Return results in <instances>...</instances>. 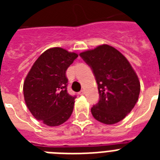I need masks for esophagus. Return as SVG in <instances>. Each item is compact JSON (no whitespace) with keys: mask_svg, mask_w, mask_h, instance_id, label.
<instances>
[{"mask_svg":"<svg viewBox=\"0 0 160 160\" xmlns=\"http://www.w3.org/2000/svg\"><path fill=\"white\" fill-rule=\"evenodd\" d=\"M79 95H85V91H84V90H80V92H79Z\"/></svg>","mask_w":160,"mask_h":160,"instance_id":"1","label":"esophagus"}]
</instances>
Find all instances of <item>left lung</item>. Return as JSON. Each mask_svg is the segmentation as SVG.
<instances>
[{"label": "left lung", "instance_id": "8db88e82", "mask_svg": "<svg viewBox=\"0 0 160 160\" xmlns=\"http://www.w3.org/2000/svg\"><path fill=\"white\" fill-rule=\"evenodd\" d=\"M92 70L100 94L91 108L96 120L114 124L130 113L139 99L140 83L126 58L116 49L102 45L80 54Z\"/></svg>", "mask_w": 160, "mask_h": 160}]
</instances>
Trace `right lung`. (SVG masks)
I'll list each match as a JSON object with an SVG mask.
<instances>
[{"instance_id": "1", "label": "right lung", "mask_w": 160, "mask_h": 160, "mask_svg": "<svg viewBox=\"0 0 160 160\" xmlns=\"http://www.w3.org/2000/svg\"><path fill=\"white\" fill-rule=\"evenodd\" d=\"M77 57L60 47L48 49L36 60L24 81L26 106L48 126L62 124L72 114L75 96L68 94L65 73Z\"/></svg>"}]
</instances>
